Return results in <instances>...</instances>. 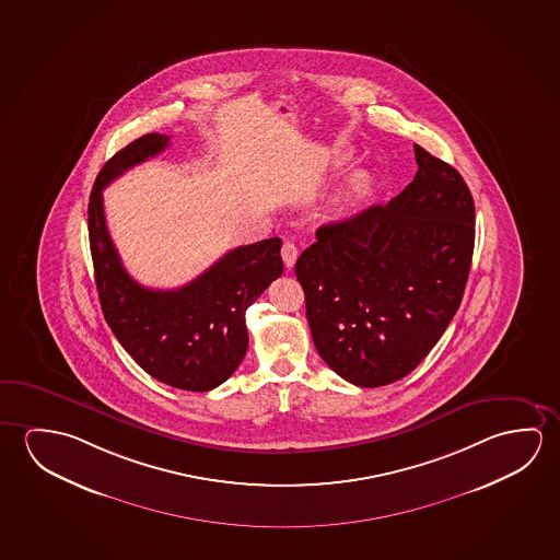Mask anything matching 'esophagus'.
Instances as JSON below:
<instances>
[{
    "label": "esophagus",
    "mask_w": 560,
    "mask_h": 560,
    "mask_svg": "<svg viewBox=\"0 0 560 560\" xmlns=\"http://www.w3.org/2000/svg\"><path fill=\"white\" fill-rule=\"evenodd\" d=\"M298 255H300L298 247L290 243V241H285L284 245H282V260H284L285 267L292 268L295 265V260H298Z\"/></svg>",
    "instance_id": "obj_1"
}]
</instances>
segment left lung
Instances as JSON below:
<instances>
[{"instance_id":"1","label":"left lung","mask_w":560,"mask_h":560,"mask_svg":"<svg viewBox=\"0 0 560 560\" xmlns=\"http://www.w3.org/2000/svg\"><path fill=\"white\" fill-rule=\"evenodd\" d=\"M415 158L409 187L385 206L320 225L295 262L315 348L358 387L409 375L452 323L469 278V187L417 143Z\"/></svg>"}]
</instances>
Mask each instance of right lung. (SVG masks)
Wrapping results in <instances>:
<instances>
[{"instance_id":"add662e5","label":"right lung","mask_w":560,"mask_h":560,"mask_svg":"<svg viewBox=\"0 0 560 560\" xmlns=\"http://www.w3.org/2000/svg\"><path fill=\"white\" fill-rule=\"evenodd\" d=\"M170 140L165 133H145L105 163L88 208L91 257L103 315L133 362L158 382L205 393L222 385L245 358V311L282 275V241L272 237L230 250L177 290L138 284L108 235L103 188L165 150Z\"/></svg>"}]
</instances>
